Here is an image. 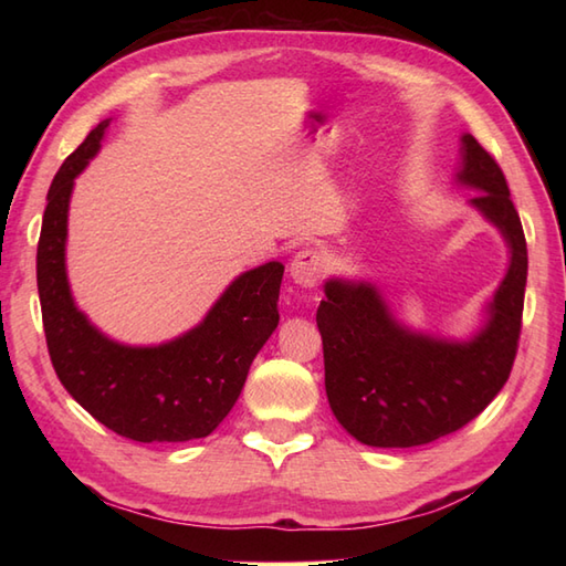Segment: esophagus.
I'll use <instances>...</instances> for the list:
<instances>
[{
  "instance_id": "1",
  "label": "esophagus",
  "mask_w": 566,
  "mask_h": 566,
  "mask_svg": "<svg viewBox=\"0 0 566 566\" xmlns=\"http://www.w3.org/2000/svg\"><path fill=\"white\" fill-rule=\"evenodd\" d=\"M323 274V258L314 248L298 250L290 262V276L298 286H314Z\"/></svg>"
}]
</instances>
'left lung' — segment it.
I'll use <instances>...</instances> for the list:
<instances>
[{
	"label": "left lung",
	"instance_id": "obj_1",
	"mask_svg": "<svg viewBox=\"0 0 566 566\" xmlns=\"http://www.w3.org/2000/svg\"><path fill=\"white\" fill-rule=\"evenodd\" d=\"M457 182L476 189L469 203L509 243V272L469 340L416 333L394 318L369 282L328 280L316 314L326 394L338 423L371 448H416L460 430L509 381L521 338L527 280L523 226L499 163L472 134L462 136Z\"/></svg>",
	"mask_w": 566,
	"mask_h": 566
}]
</instances>
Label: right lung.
I'll use <instances>...</instances> for the list:
<instances>
[{"mask_svg":"<svg viewBox=\"0 0 566 566\" xmlns=\"http://www.w3.org/2000/svg\"><path fill=\"white\" fill-rule=\"evenodd\" d=\"M109 118L60 167L43 213L35 276L43 331L60 384L84 411L136 442L207 438L231 411L252 359L280 323L282 262H264L228 284L197 328L134 347L106 338L72 298L65 272L67 209L75 177L102 148Z\"/></svg>","mask_w":566,"mask_h":566,"instance_id":"right-lung-1","label":"right lung"}]
</instances>
